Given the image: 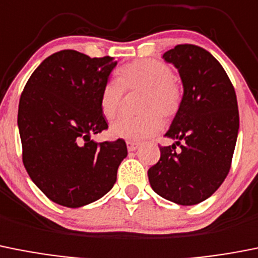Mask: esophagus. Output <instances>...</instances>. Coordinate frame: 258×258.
I'll use <instances>...</instances> for the list:
<instances>
[{"label":"esophagus","instance_id":"esophagus-1","mask_svg":"<svg viewBox=\"0 0 258 258\" xmlns=\"http://www.w3.org/2000/svg\"><path fill=\"white\" fill-rule=\"evenodd\" d=\"M126 147H127V151L133 152V151H136L137 148L139 147V143H136V142H126Z\"/></svg>","mask_w":258,"mask_h":258}]
</instances>
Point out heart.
Returning a JSON list of instances; mask_svg holds the SVG:
<instances>
[{"mask_svg":"<svg viewBox=\"0 0 258 258\" xmlns=\"http://www.w3.org/2000/svg\"><path fill=\"white\" fill-rule=\"evenodd\" d=\"M125 91L143 89L139 103V116H122L112 122V138L139 142L161 131L162 121L176 116L183 103V87L174 78L170 66L153 58H141L120 66L117 79L103 84L100 94V107L103 116L112 120L119 112Z\"/></svg>","mask_w":258,"mask_h":258,"instance_id":"obj_1","label":"heart"}]
</instances>
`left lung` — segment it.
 Returning a JSON list of instances; mask_svg holds the SVG:
<instances>
[{"label": "left lung", "mask_w": 258, "mask_h": 258, "mask_svg": "<svg viewBox=\"0 0 258 258\" xmlns=\"http://www.w3.org/2000/svg\"><path fill=\"white\" fill-rule=\"evenodd\" d=\"M162 57L178 69L183 103L165 134L176 142L160 147L148 180L165 200L192 206L211 197L230 170L239 129L237 96L221 63L202 47L178 44Z\"/></svg>", "instance_id": "left-lung-1"}]
</instances>
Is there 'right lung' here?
<instances>
[{
  "label": "right lung",
  "instance_id": "right-lung-1",
  "mask_svg": "<svg viewBox=\"0 0 258 258\" xmlns=\"http://www.w3.org/2000/svg\"><path fill=\"white\" fill-rule=\"evenodd\" d=\"M116 63L63 49L42 61L21 93L23 164L33 183L61 206L77 209L103 197L127 155L122 139H91L108 127L100 94Z\"/></svg>",
  "mask_w": 258,
  "mask_h": 258
}]
</instances>
